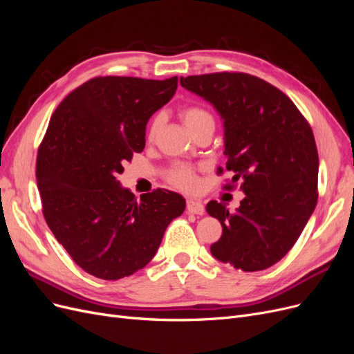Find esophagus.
Listing matches in <instances>:
<instances>
[{
  "label": "esophagus",
  "instance_id": "esophagus-1",
  "mask_svg": "<svg viewBox=\"0 0 354 354\" xmlns=\"http://www.w3.org/2000/svg\"><path fill=\"white\" fill-rule=\"evenodd\" d=\"M187 211L190 214H196V216H203V212H205V207H203V203L201 201L187 199Z\"/></svg>",
  "mask_w": 354,
  "mask_h": 354
}]
</instances>
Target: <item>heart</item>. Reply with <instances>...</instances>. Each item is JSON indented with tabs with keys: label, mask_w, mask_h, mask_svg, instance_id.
<instances>
[{
	"label": "heart",
	"mask_w": 354,
	"mask_h": 354,
	"mask_svg": "<svg viewBox=\"0 0 354 354\" xmlns=\"http://www.w3.org/2000/svg\"><path fill=\"white\" fill-rule=\"evenodd\" d=\"M181 118H183V122L190 133L202 125L214 124V118L211 116V113L205 109L199 108V106H187V108L181 111ZM159 127H160V116H155L151 125H149L147 137L153 138L159 131ZM168 178L171 183L187 192L195 190L198 187V178H196L195 171L186 165H174L169 169Z\"/></svg>",
	"instance_id": "obj_1"
}]
</instances>
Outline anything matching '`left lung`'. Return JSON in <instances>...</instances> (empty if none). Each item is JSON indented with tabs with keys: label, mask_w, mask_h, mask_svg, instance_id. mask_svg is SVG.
I'll use <instances>...</instances> for the list:
<instances>
[{
	"label": "left lung",
	"mask_w": 354,
	"mask_h": 354,
	"mask_svg": "<svg viewBox=\"0 0 354 354\" xmlns=\"http://www.w3.org/2000/svg\"><path fill=\"white\" fill-rule=\"evenodd\" d=\"M180 84L220 115L230 183L241 180L245 195L234 212L217 201L207 205L223 227L211 254L238 270H264L292 248L315 211L319 156L312 128L291 99L252 75H194Z\"/></svg>",
	"instance_id": "obj_1"
}]
</instances>
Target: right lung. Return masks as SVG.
I'll use <instances>...</instances> for the list:
<instances>
[{
  "instance_id": "right-lung-1",
  "label": "right lung",
  "mask_w": 354,
  "mask_h": 354,
  "mask_svg": "<svg viewBox=\"0 0 354 354\" xmlns=\"http://www.w3.org/2000/svg\"><path fill=\"white\" fill-rule=\"evenodd\" d=\"M177 82L94 78L51 116L37 158L42 212L72 260L99 279L143 269L186 208L176 192L156 189L137 199L118 180L124 162L145 149L147 121L173 99Z\"/></svg>"
}]
</instances>
